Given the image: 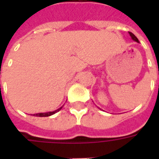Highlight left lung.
Returning a JSON list of instances; mask_svg holds the SVG:
<instances>
[{
    "mask_svg": "<svg viewBox=\"0 0 159 159\" xmlns=\"http://www.w3.org/2000/svg\"><path fill=\"white\" fill-rule=\"evenodd\" d=\"M129 36H131V38H132V40H134V42H139V40L137 39V37H136V36H134V35L133 33H132V32H129Z\"/></svg>",
    "mask_w": 159,
    "mask_h": 159,
    "instance_id": "1",
    "label": "left lung"
}]
</instances>
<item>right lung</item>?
<instances>
[{
    "mask_svg": "<svg viewBox=\"0 0 159 159\" xmlns=\"http://www.w3.org/2000/svg\"><path fill=\"white\" fill-rule=\"evenodd\" d=\"M64 107V106H63ZM59 107V109H57V110L53 111H48V112H41V113H36L34 114V116H36V117H49V116H52L53 114H55L56 112H58L59 111L62 109V107Z\"/></svg>",
    "mask_w": 159,
    "mask_h": 159,
    "instance_id": "add662e5",
    "label": "right lung"
}]
</instances>
